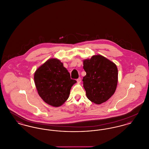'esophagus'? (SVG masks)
Listing matches in <instances>:
<instances>
[{"mask_svg":"<svg viewBox=\"0 0 149 149\" xmlns=\"http://www.w3.org/2000/svg\"><path fill=\"white\" fill-rule=\"evenodd\" d=\"M77 82H78V83H80V82H81V78H78V79H77Z\"/></svg>","mask_w":149,"mask_h":149,"instance_id":"obj_1","label":"esophagus"}]
</instances>
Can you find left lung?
Returning <instances> with one entry per match:
<instances>
[{
  "label": "left lung",
  "mask_w": 149,
  "mask_h": 149,
  "mask_svg": "<svg viewBox=\"0 0 149 149\" xmlns=\"http://www.w3.org/2000/svg\"><path fill=\"white\" fill-rule=\"evenodd\" d=\"M86 75L83 77V86L87 98L100 104L113 95L118 82L116 65L100 55L83 60Z\"/></svg>",
  "instance_id": "1"
}]
</instances>
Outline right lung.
Listing matches in <instances>:
<instances>
[{
	"instance_id": "right-lung-1",
	"label": "right lung",
	"mask_w": 149,
	"mask_h": 149,
	"mask_svg": "<svg viewBox=\"0 0 149 149\" xmlns=\"http://www.w3.org/2000/svg\"><path fill=\"white\" fill-rule=\"evenodd\" d=\"M37 91L45 102L61 106L68 99L72 86L77 81L57 58H50L40 66L34 74Z\"/></svg>"
}]
</instances>
